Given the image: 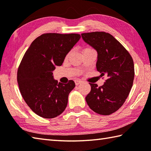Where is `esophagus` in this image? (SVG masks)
Returning <instances> with one entry per match:
<instances>
[{
    "instance_id": "obj_1",
    "label": "esophagus",
    "mask_w": 151,
    "mask_h": 151,
    "mask_svg": "<svg viewBox=\"0 0 151 151\" xmlns=\"http://www.w3.org/2000/svg\"><path fill=\"white\" fill-rule=\"evenodd\" d=\"M81 83H82V81H81V80H75V83H76V86L80 85V84H81Z\"/></svg>"
}]
</instances>
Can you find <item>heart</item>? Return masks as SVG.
<instances>
[{"mask_svg":"<svg viewBox=\"0 0 151 151\" xmlns=\"http://www.w3.org/2000/svg\"><path fill=\"white\" fill-rule=\"evenodd\" d=\"M69 54H68V55H67V56H68V55H69Z\"/></svg>","mask_w":151,"mask_h":151,"instance_id":"obj_1","label":"heart"}]
</instances>
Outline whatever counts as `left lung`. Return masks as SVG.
<instances>
[{
    "label": "left lung",
    "instance_id": "left-lung-1",
    "mask_svg": "<svg viewBox=\"0 0 151 151\" xmlns=\"http://www.w3.org/2000/svg\"><path fill=\"white\" fill-rule=\"evenodd\" d=\"M86 43L97 52V70L106 76L100 87L89 83L91 91L86 100L91 110L109 115L119 109L127 98L133 86L134 69L133 58L125 47L111 34L105 32L81 34Z\"/></svg>",
    "mask_w": 151,
    "mask_h": 151
}]
</instances>
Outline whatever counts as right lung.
Returning <instances> with one entry per match:
<instances>
[{"label": "right lung", "instance_id": "right-lung-1", "mask_svg": "<svg viewBox=\"0 0 151 151\" xmlns=\"http://www.w3.org/2000/svg\"><path fill=\"white\" fill-rule=\"evenodd\" d=\"M80 38L78 34H43L32 42L24 55L17 71L18 87L26 104L42 117H56L67 106L75 83H58L52 71L62 64Z\"/></svg>", "mask_w": 151, "mask_h": 151}]
</instances>
